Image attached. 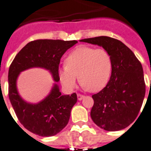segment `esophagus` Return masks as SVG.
<instances>
[{
  "instance_id": "obj_1",
  "label": "esophagus",
  "mask_w": 151,
  "mask_h": 151,
  "mask_svg": "<svg viewBox=\"0 0 151 151\" xmlns=\"http://www.w3.org/2000/svg\"><path fill=\"white\" fill-rule=\"evenodd\" d=\"M77 97H78V100H81V99H84V98H85V96H84V95H81V94H79V93H78V94L77 95Z\"/></svg>"
}]
</instances>
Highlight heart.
I'll return each instance as SVG.
<instances>
[{
	"instance_id": "b5f03b06",
	"label": "heart",
	"mask_w": 151,
	"mask_h": 151,
	"mask_svg": "<svg viewBox=\"0 0 151 151\" xmlns=\"http://www.w3.org/2000/svg\"><path fill=\"white\" fill-rule=\"evenodd\" d=\"M66 66L59 70L63 86L72 90L76 86L78 76L88 91L96 92L109 82L112 63L109 52L104 48L90 46L76 48L67 56Z\"/></svg>"
}]
</instances>
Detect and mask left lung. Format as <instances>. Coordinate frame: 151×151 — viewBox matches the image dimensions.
<instances>
[{
	"instance_id": "8db88e82",
	"label": "left lung",
	"mask_w": 151,
	"mask_h": 151,
	"mask_svg": "<svg viewBox=\"0 0 151 151\" xmlns=\"http://www.w3.org/2000/svg\"><path fill=\"white\" fill-rule=\"evenodd\" d=\"M97 45L109 53L112 68L106 86L92 96L93 121L106 131H118L135 120L143 103L145 83L143 68L133 52L121 41L109 37L81 40Z\"/></svg>"
}]
</instances>
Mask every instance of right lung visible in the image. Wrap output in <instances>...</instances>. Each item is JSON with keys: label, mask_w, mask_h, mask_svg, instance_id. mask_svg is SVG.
<instances>
[{"label": "right lung", "mask_w": 151, "mask_h": 151, "mask_svg": "<svg viewBox=\"0 0 151 151\" xmlns=\"http://www.w3.org/2000/svg\"><path fill=\"white\" fill-rule=\"evenodd\" d=\"M78 41L37 40L22 48L11 63L8 73L9 98L19 121L24 128L40 136H53L67 125L77 95H62L59 89V63L61 57ZM42 68L52 74L55 83L49 95L37 104L26 102L19 95L17 79L21 71Z\"/></svg>", "instance_id": "add662e5"}]
</instances>
